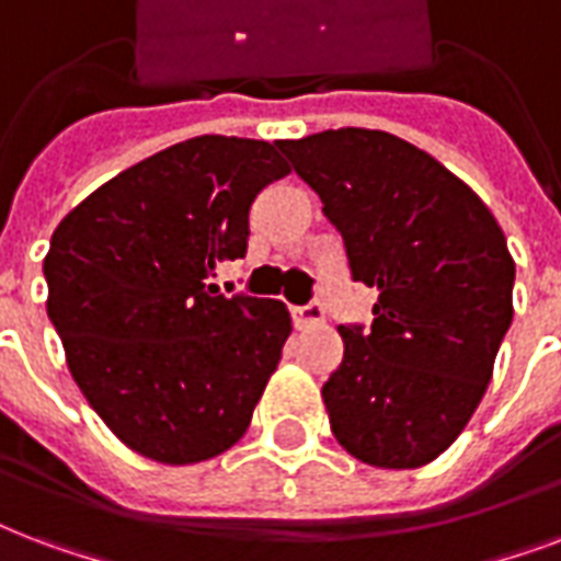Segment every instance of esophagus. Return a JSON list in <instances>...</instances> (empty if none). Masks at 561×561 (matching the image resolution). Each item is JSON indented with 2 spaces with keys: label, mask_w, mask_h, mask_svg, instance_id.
I'll return each instance as SVG.
<instances>
[{
  "label": "esophagus",
  "mask_w": 561,
  "mask_h": 561,
  "mask_svg": "<svg viewBox=\"0 0 561 561\" xmlns=\"http://www.w3.org/2000/svg\"><path fill=\"white\" fill-rule=\"evenodd\" d=\"M290 318H294V327L299 329L318 327V323H323V306H320L318 299H311L306 306H294V309H290Z\"/></svg>",
  "instance_id": "1"
}]
</instances>
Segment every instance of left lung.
<instances>
[{
  "label": "left lung",
  "instance_id": "left-lung-1",
  "mask_svg": "<svg viewBox=\"0 0 561 561\" xmlns=\"http://www.w3.org/2000/svg\"><path fill=\"white\" fill-rule=\"evenodd\" d=\"M344 238L350 276L379 290L370 329L337 327L323 382L337 444L374 468H421L450 447L491 382L512 323L506 234L461 179L376 128L279 140Z\"/></svg>",
  "mask_w": 561,
  "mask_h": 561
}]
</instances>
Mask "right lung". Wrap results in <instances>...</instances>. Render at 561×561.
I'll list each match as a JSON object with an SVG mask.
<instances>
[{
    "instance_id": "obj_1",
    "label": "right lung",
    "mask_w": 561,
    "mask_h": 561,
    "mask_svg": "<svg viewBox=\"0 0 561 561\" xmlns=\"http://www.w3.org/2000/svg\"><path fill=\"white\" fill-rule=\"evenodd\" d=\"M288 173L267 140L199 135L123 170L55 229L49 320L84 400L140 456L194 465L247 433L290 314L205 279L247 255L250 205Z\"/></svg>"
}]
</instances>
